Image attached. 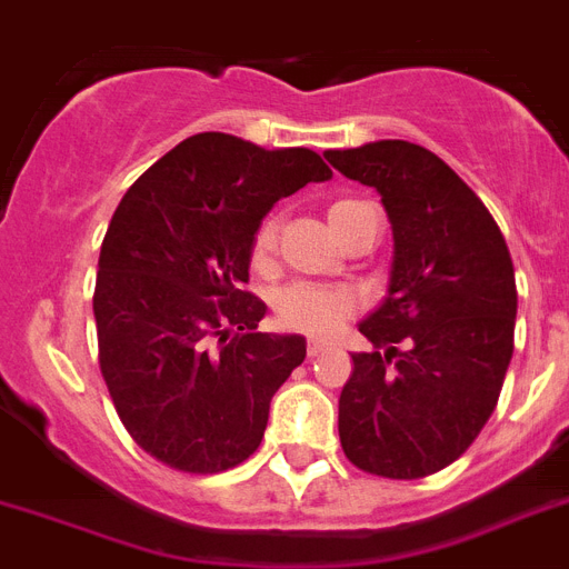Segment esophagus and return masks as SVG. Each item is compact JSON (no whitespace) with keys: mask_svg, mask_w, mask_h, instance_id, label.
<instances>
[{"mask_svg":"<svg viewBox=\"0 0 569 569\" xmlns=\"http://www.w3.org/2000/svg\"><path fill=\"white\" fill-rule=\"evenodd\" d=\"M323 349H326L323 340H309V343H306V355H309V358H318Z\"/></svg>","mask_w":569,"mask_h":569,"instance_id":"1","label":"esophagus"}]
</instances>
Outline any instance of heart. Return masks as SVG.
<instances>
[{
	"instance_id": "heart-1",
	"label": "heart",
	"mask_w": 569,
	"mask_h": 569,
	"mask_svg": "<svg viewBox=\"0 0 569 569\" xmlns=\"http://www.w3.org/2000/svg\"><path fill=\"white\" fill-rule=\"evenodd\" d=\"M352 206V200H340L329 209V223L335 217ZM278 243V223L266 220L254 234V263L263 266L269 254L274 251ZM355 309V300L349 291L335 289V286H320V283H291L286 286L278 295V318L286 329L295 332L315 335V338H326L332 335L340 323H343Z\"/></svg>"
}]
</instances>
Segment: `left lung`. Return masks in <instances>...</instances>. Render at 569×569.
Here are the masks:
<instances>
[{"instance_id":"8db88e82","label":"left lung","mask_w":569,"mask_h":569,"mask_svg":"<svg viewBox=\"0 0 569 569\" xmlns=\"http://www.w3.org/2000/svg\"><path fill=\"white\" fill-rule=\"evenodd\" d=\"M326 160L375 189L392 226L387 298L358 329L338 401L346 458L383 478L432 476L490 421L516 332V271L476 191L429 148L378 140Z\"/></svg>"}]
</instances>
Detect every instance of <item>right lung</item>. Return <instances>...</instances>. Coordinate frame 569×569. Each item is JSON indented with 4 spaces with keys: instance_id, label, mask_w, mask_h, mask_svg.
Returning <instances> with one entry per match:
<instances>
[{
    "instance_id": "obj_1",
    "label": "right lung",
    "mask_w": 569,
    "mask_h": 569,
    "mask_svg": "<svg viewBox=\"0 0 569 569\" xmlns=\"http://www.w3.org/2000/svg\"><path fill=\"white\" fill-rule=\"evenodd\" d=\"M329 177L312 148L202 131L126 191L102 240L93 318L113 407L148 456L209 476L260 447L306 338L257 329L266 303L243 289L254 234L274 202Z\"/></svg>"
}]
</instances>
